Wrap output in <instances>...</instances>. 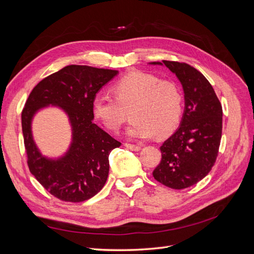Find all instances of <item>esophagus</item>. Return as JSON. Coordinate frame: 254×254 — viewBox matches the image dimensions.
Masks as SVG:
<instances>
[{"mask_svg":"<svg viewBox=\"0 0 254 254\" xmlns=\"http://www.w3.org/2000/svg\"><path fill=\"white\" fill-rule=\"evenodd\" d=\"M125 147L132 150V151H140L141 150V147L139 145H134V144H129V143H126L125 144Z\"/></svg>","mask_w":254,"mask_h":254,"instance_id":"34e87169","label":"esophagus"}]
</instances>
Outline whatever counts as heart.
<instances>
[{"label": "heart", "instance_id": "heart-1", "mask_svg": "<svg viewBox=\"0 0 254 254\" xmlns=\"http://www.w3.org/2000/svg\"><path fill=\"white\" fill-rule=\"evenodd\" d=\"M115 98L97 94L92 110L97 120L118 131L126 119V109L134 106L135 120L127 130L133 139H149L156 133L164 136L179 125L183 111V96L175 82L161 80L155 75L132 72L113 84Z\"/></svg>", "mask_w": 254, "mask_h": 254}]
</instances>
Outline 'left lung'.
I'll use <instances>...</instances> for the list:
<instances>
[{"instance_id": "obj_1", "label": "left lung", "mask_w": 254, "mask_h": 254, "mask_svg": "<svg viewBox=\"0 0 254 254\" xmlns=\"http://www.w3.org/2000/svg\"><path fill=\"white\" fill-rule=\"evenodd\" d=\"M165 65L182 84L184 111L178 129L160 147L162 159L152 173L165 187L182 190L210 173L216 161L222 131V108L211 83L195 67L177 61Z\"/></svg>"}]
</instances>
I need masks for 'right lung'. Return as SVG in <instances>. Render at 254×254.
<instances>
[{"label":"right lung","instance_id":"right-lung-1","mask_svg":"<svg viewBox=\"0 0 254 254\" xmlns=\"http://www.w3.org/2000/svg\"><path fill=\"white\" fill-rule=\"evenodd\" d=\"M117 70L67 65L42 79L30 92L22 111V131L29 171L41 186L63 201L81 202L103 189L109 174V155L121 143L93 123L92 102ZM52 105L69 119L72 139L58 158L43 156L33 140L31 123L37 112Z\"/></svg>","mask_w":254,"mask_h":254}]
</instances>
